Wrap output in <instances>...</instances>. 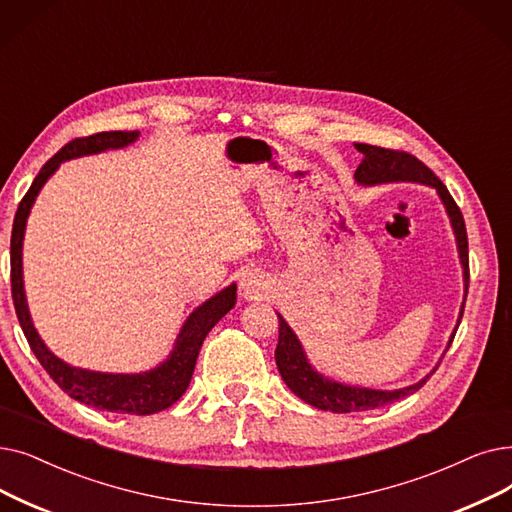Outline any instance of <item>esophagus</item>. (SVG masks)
I'll list each match as a JSON object with an SVG mask.
<instances>
[{"label": "esophagus", "mask_w": 512, "mask_h": 512, "mask_svg": "<svg viewBox=\"0 0 512 512\" xmlns=\"http://www.w3.org/2000/svg\"><path fill=\"white\" fill-rule=\"evenodd\" d=\"M242 288H244V295L255 297V295H259L263 284H261V280L255 274H249V276L242 278Z\"/></svg>", "instance_id": "1"}]
</instances>
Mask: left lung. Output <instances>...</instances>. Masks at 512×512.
Instances as JSON below:
<instances>
[{
    "label": "left lung",
    "instance_id": "1",
    "mask_svg": "<svg viewBox=\"0 0 512 512\" xmlns=\"http://www.w3.org/2000/svg\"><path fill=\"white\" fill-rule=\"evenodd\" d=\"M362 154L364 161L360 167L355 169V180L360 184H383V182H418V184H427L437 190L441 196L443 205H446V211L450 215L452 228L456 234L458 242V255L460 263L464 270V295L469 293V238H466V226H464V217L460 213V207L448 192V188L443 186L439 177L425 165L418 161L414 154L406 150H393V148H381V146H372V144H355ZM466 301V297H464ZM464 314V303L460 309V318ZM278 345H276V366L282 374V381L288 385L297 397H301L305 404L314 406L318 410H330L337 414L345 412H364V410H374L387 404L397 402L414 391H418L422 385L427 383V379H422L416 385L404 387V389H395V391H376V389H362V387H349L341 385L335 381L324 379L322 374L316 370H311V366L305 360V353L301 349V343L293 335V330L288 328L284 318L278 314ZM456 324V330H458ZM454 330V335H456ZM454 335L448 343V349L454 341ZM435 372V370H433Z\"/></svg>",
    "mask_w": 512,
    "mask_h": 512
}]
</instances>
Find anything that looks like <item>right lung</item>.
<instances>
[{"mask_svg": "<svg viewBox=\"0 0 512 512\" xmlns=\"http://www.w3.org/2000/svg\"><path fill=\"white\" fill-rule=\"evenodd\" d=\"M136 138L138 131H100L87 138H75L69 144H64L54 157L41 167L31 188L22 196L18 211L14 215L10 238V280L14 309L20 328L29 341V347L35 353L39 364L46 368V372L52 376V381L64 393H69L77 402L98 410L148 416L173 406L177 399L186 393L196 366L198 351H201L205 337L236 303V284H230L224 291L211 297L207 303L194 309L190 318L186 320L180 337L175 341V349L169 355V360L163 362L159 368L142 374H102L83 368H73L58 360L39 339L29 316L25 288H22V236H25L27 217L41 186L46 184L48 177L58 169L62 161L83 157V154H96L108 148H121L131 144Z\"/></svg>", "mask_w": 512, "mask_h": 512, "instance_id": "right-lung-1", "label": "right lung"}]
</instances>
